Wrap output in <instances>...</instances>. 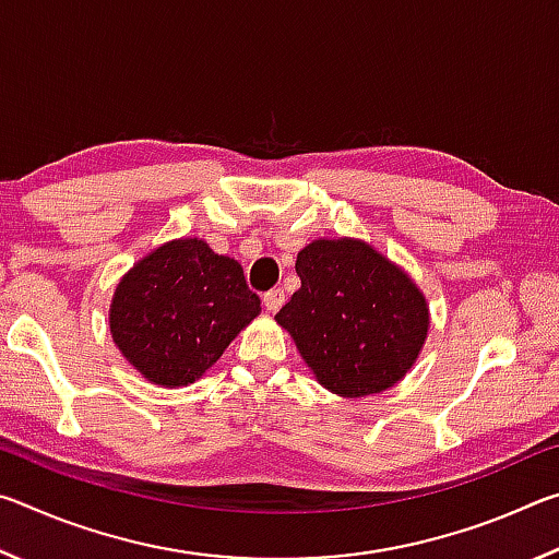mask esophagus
Segmentation results:
<instances>
[{"instance_id": "obj_1", "label": "esophagus", "mask_w": 559, "mask_h": 559, "mask_svg": "<svg viewBox=\"0 0 559 559\" xmlns=\"http://www.w3.org/2000/svg\"><path fill=\"white\" fill-rule=\"evenodd\" d=\"M283 302H286V293H283V288H271L263 293V306H266L269 313H276Z\"/></svg>"}]
</instances>
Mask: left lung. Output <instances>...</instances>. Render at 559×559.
Returning <instances> with one entry per match:
<instances>
[{
	"instance_id": "left-lung-1",
	"label": "left lung",
	"mask_w": 559,
	"mask_h": 559,
	"mask_svg": "<svg viewBox=\"0 0 559 559\" xmlns=\"http://www.w3.org/2000/svg\"><path fill=\"white\" fill-rule=\"evenodd\" d=\"M300 288L276 320L318 382L340 396L400 382L429 330L427 300L404 271L353 239H318L298 253Z\"/></svg>"
}]
</instances>
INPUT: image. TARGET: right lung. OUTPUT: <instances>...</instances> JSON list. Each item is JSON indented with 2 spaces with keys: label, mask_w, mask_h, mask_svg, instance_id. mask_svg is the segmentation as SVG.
<instances>
[{
  "label": "right lung",
  "mask_w": 559,
  "mask_h": 559,
  "mask_svg": "<svg viewBox=\"0 0 559 559\" xmlns=\"http://www.w3.org/2000/svg\"><path fill=\"white\" fill-rule=\"evenodd\" d=\"M259 313L239 263L182 239L159 246L120 281L110 333L150 382L182 386L210 370Z\"/></svg>",
  "instance_id": "1"
}]
</instances>
